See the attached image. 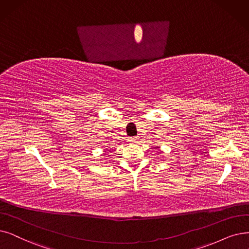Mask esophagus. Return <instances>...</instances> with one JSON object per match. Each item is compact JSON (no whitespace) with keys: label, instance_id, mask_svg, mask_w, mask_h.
<instances>
[{"label":"esophagus","instance_id":"1","mask_svg":"<svg viewBox=\"0 0 249 249\" xmlns=\"http://www.w3.org/2000/svg\"><path fill=\"white\" fill-rule=\"evenodd\" d=\"M128 141H130L131 143H138V139L137 138H130V139H128Z\"/></svg>","mask_w":249,"mask_h":249}]
</instances>
